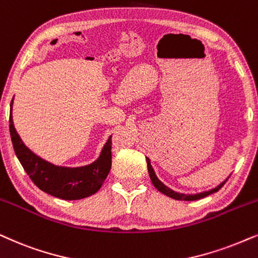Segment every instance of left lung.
Here are the masks:
<instances>
[{"label": "left lung", "instance_id": "left-lung-1", "mask_svg": "<svg viewBox=\"0 0 258 258\" xmlns=\"http://www.w3.org/2000/svg\"><path fill=\"white\" fill-rule=\"evenodd\" d=\"M147 167H148V172H149L150 180H152L153 185L155 186V188L158 189V190H160V192H161V193H163V195H166L167 197H170V198H173V199H175V200H186V202H187V200H188V202H190V200H198V199L205 198V197L212 195V193L218 192V190L224 186V183L226 182V180L229 179V178H227L225 181L220 183L219 186H217L216 188H213V189H211V190H207V192L198 193V195H182V193L174 192V190L168 188V187L165 186L161 181H160V180L158 179V176H156L155 172H154L152 165H150V160L148 158H147Z\"/></svg>", "mask_w": 258, "mask_h": 258}]
</instances>
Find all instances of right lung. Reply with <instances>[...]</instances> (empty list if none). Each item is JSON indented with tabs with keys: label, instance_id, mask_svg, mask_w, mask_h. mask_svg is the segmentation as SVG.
I'll list each match as a JSON object with an SVG mask.
<instances>
[{
	"label": "right lung",
	"instance_id": "add662e5",
	"mask_svg": "<svg viewBox=\"0 0 258 258\" xmlns=\"http://www.w3.org/2000/svg\"><path fill=\"white\" fill-rule=\"evenodd\" d=\"M11 103L9 132L14 152L32 181L43 192L63 200H78L90 197L102 187L111 168V136L103 147L99 158L91 165L66 168L49 163L32 153L20 139L13 124Z\"/></svg>",
	"mask_w": 258,
	"mask_h": 258
}]
</instances>
